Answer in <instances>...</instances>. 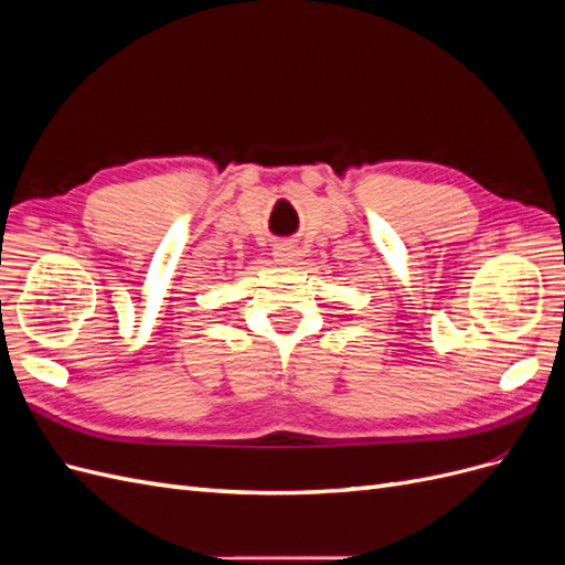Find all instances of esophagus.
Masks as SVG:
<instances>
[{
  "mask_svg": "<svg viewBox=\"0 0 565 565\" xmlns=\"http://www.w3.org/2000/svg\"><path fill=\"white\" fill-rule=\"evenodd\" d=\"M273 254H276V259H278V262L289 264V266H295V264L301 259L303 249H301L297 243H289V241H285V243H278L276 247H273Z\"/></svg>",
  "mask_w": 565,
  "mask_h": 565,
  "instance_id": "esophagus-1",
  "label": "esophagus"
}]
</instances>
